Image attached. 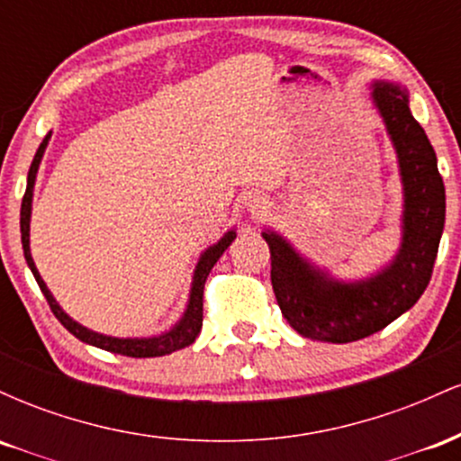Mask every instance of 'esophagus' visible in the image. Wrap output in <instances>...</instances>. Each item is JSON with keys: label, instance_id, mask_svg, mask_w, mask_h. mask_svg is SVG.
Instances as JSON below:
<instances>
[{"label": "esophagus", "instance_id": "obj_1", "mask_svg": "<svg viewBox=\"0 0 461 461\" xmlns=\"http://www.w3.org/2000/svg\"><path fill=\"white\" fill-rule=\"evenodd\" d=\"M262 205H264V199L262 197H256V194H253V197H249V208H251V210L262 208Z\"/></svg>", "mask_w": 461, "mask_h": 461}]
</instances>
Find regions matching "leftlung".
Instances as JSON below:
<instances>
[{
	"label": "left lung",
	"mask_w": 461,
	"mask_h": 461,
	"mask_svg": "<svg viewBox=\"0 0 461 461\" xmlns=\"http://www.w3.org/2000/svg\"><path fill=\"white\" fill-rule=\"evenodd\" d=\"M373 99L396 147L405 190L403 242L394 262L366 282H333L301 260L282 236L262 234L271 249L279 310L294 331L312 340L345 345L388 327L425 293L440 247L447 197L436 151L399 86L375 84Z\"/></svg>",
	"instance_id": "left-lung-1"
}]
</instances>
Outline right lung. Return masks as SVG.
Returning a JSON list of instances; mask_svg holds the SVG:
<instances>
[{
  "label": "right lung",
  "mask_w": 461,
  "mask_h": 461,
  "mask_svg": "<svg viewBox=\"0 0 461 461\" xmlns=\"http://www.w3.org/2000/svg\"><path fill=\"white\" fill-rule=\"evenodd\" d=\"M47 140H50V134L45 136L43 142H41L39 151H36L34 160L30 164V173H28V188H25L23 201H21V242H23V253H25V262L34 273L36 284L39 288L43 290L47 303H50L51 312L56 314V319L67 327L73 336L79 338L86 345L99 347L104 351L110 353H119V356H128V357H160V356H168V353L179 351V348L193 345L194 338L199 336L201 331V322H203V288H205V279H208L210 271L223 256V251L231 245V240L236 238V231H227V234L216 242L214 247H210L208 251L201 256V260L197 264V271H194V279H193V290H190V301L184 319L173 327L171 331L162 333L158 338H110V336H102V333H95L86 327H82L79 322L73 319H68L65 312L60 310V305L56 303V299L51 297V293L47 290V285L43 279H41L39 271H36L34 260H32L30 253V214H32V188H34V179H36V171H39L41 158H43V151L47 147Z\"/></svg>",
  "instance_id": "add662e5"
}]
</instances>
